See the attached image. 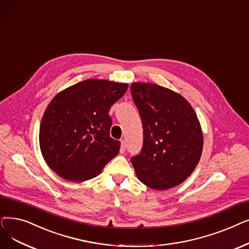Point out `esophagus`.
I'll use <instances>...</instances> for the list:
<instances>
[{
	"label": "esophagus",
	"mask_w": 249,
	"mask_h": 249,
	"mask_svg": "<svg viewBox=\"0 0 249 249\" xmlns=\"http://www.w3.org/2000/svg\"><path fill=\"white\" fill-rule=\"evenodd\" d=\"M121 153H124L125 152V148H126V146H125V142H124V140H122V142H121Z\"/></svg>",
	"instance_id": "34e87169"
}]
</instances>
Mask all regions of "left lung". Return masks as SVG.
Segmentation results:
<instances>
[{
	"label": "left lung",
	"instance_id": "obj_1",
	"mask_svg": "<svg viewBox=\"0 0 249 249\" xmlns=\"http://www.w3.org/2000/svg\"><path fill=\"white\" fill-rule=\"evenodd\" d=\"M131 93L143 124L141 152L131 158L141 182L167 189L183 182L197 165L203 134L196 114L181 95L149 83H133Z\"/></svg>",
	"mask_w": 249,
	"mask_h": 249
}]
</instances>
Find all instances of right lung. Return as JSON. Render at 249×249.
<instances>
[{
	"label": "right lung",
	"mask_w": 249,
	"mask_h": 249,
	"mask_svg": "<svg viewBox=\"0 0 249 249\" xmlns=\"http://www.w3.org/2000/svg\"><path fill=\"white\" fill-rule=\"evenodd\" d=\"M127 84L89 79L60 92L43 114L39 144L47 165L63 178L85 181L117 155L121 142L109 136L111 105Z\"/></svg>",
	"instance_id": "add662e5"
}]
</instances>
